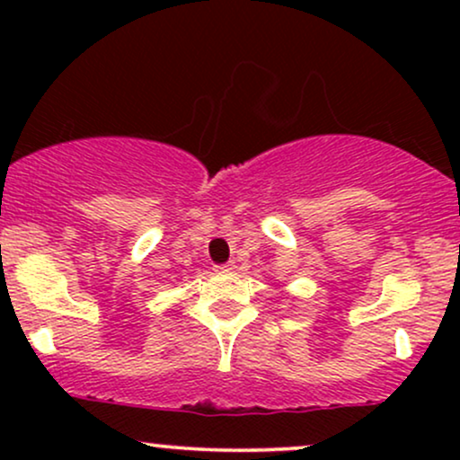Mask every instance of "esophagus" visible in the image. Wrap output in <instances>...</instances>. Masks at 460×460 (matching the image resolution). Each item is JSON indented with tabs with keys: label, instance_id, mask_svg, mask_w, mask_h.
Wrapping results in <instances>:
<instances>
[{
	"label": "esophagus",
	"instance_id": "34e87169",
	"mask_svg": "<svg viewBox=\"0 0 460 460\" xmlns=\"http://www.w3.org/2000/svg\"><path fill=\"white\" fill-rule=\"evenodd\" d=\"M235 268V263L234 261H226V263H220V266H216V270H220V272H231Z\"/></svg>",
	"mask_w": 460,
	"mask_h": 460
}]
</instances>
